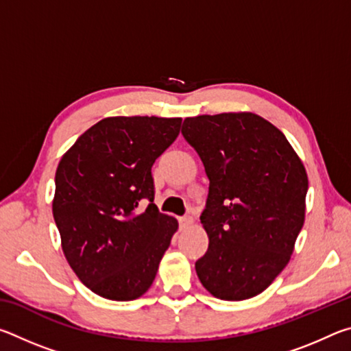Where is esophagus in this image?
Wrapping results in <instances>:
<instances>
[{"instance_id":"34e87169","label":"esophagus","mask_w":351,"mask_h":351,"mask_svg":"<svg viewBox=\"0 0 351 351\" xmlns=\"http://www.w3.org/2000/svg\"><path fill=\"white\" fill-rule=\"evenodd\" d=\"M193 223V218L192 217H181L180 218V226L184 229V228H189L190 224Z\"/></svg>"}]
</instances>
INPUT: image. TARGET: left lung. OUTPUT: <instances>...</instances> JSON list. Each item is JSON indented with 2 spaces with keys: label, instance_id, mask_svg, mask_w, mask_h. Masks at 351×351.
I'll use <instances>...</instances> for the list:
<instances>
[{
  "label": "left lung",
  "instance_id": "1",
  "mask_svg": "<svg viewBox=\"0 0 351 351\" xmlns=\"http://www.w3.org/2000/svg\"><path fill=\"white\" fill-rule=\"evenodd\" d=\"M181 133L209 178L201 224L209 249L195 263L221 300H246L274 282L305 221L306 170L280 130L254 112L184 119Z\"/></svg>",
  "mask_w": 351,
  "mask_h": 351
}]
</instances>
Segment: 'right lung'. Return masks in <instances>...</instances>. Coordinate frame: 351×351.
<instances>
[{"mask_svg": "<svg viewBox=\"0 0 351 351\" xmlns=\"http://www.w3.org/2000/svg\"><path fill=\"white\" fill-rule=\"evenodd\" d=\"M181 117H106L63 154L52 213L64 257L85 287L117 302L145 294L178 230L158 210L152 167ZM150 205L140 209L141 201Z\"/></svg>", "mask_w": 351, "mask_h": 351, "instance_id": "1", "label": "right lung"}]
</instances>
